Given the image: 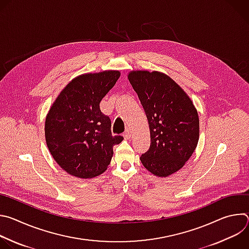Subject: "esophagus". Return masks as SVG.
Masks as SVG:
<instances>
[{"mask_svg":"<svg viewBox=\"0 0 249 249\" xmlns=\"http://www.w3.org/2000/svg\"><path fill=\"white\" fill-rule=\"evenodd\" d=\"M124 138H125V140H129L130 138H131V133H130V131L127 129L126 131H125V133H124Z\"/></svg>","mask_w":249,"mask_h":249,"instance_id":"1","label":"esophagus"}]
</instances>
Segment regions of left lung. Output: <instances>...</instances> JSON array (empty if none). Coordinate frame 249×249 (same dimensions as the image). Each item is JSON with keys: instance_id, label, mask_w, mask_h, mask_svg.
I'll use <instances>...</instances> for the list:
<instances>
[{"instance_id": "1", "label": "left lung", "mask_w": 249, "mask_h": 249, "mask_svg": "<svg viewBox=\"0 0 249 249\" xmlns=\"http://www.w3.org/2000/svg\"><path fill=\"white\" fill-rule=\"evenodd\" d=\"M128 79L150 127L151 145L140 160L153 174L168 176L184 165L197 147V110L184 90L162 73L134 71Z\"/></svg>"}]
</instances>
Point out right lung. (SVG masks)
I'll use <instances>...</instances> for the list:
<instances>
[{"label":"right lung","mask_w":249,"mask_h":249,"mask_svg":"<svg viewBox=\"0 0 249 249\" xmlns=\"http://www.w3.org/2000/svg\"><path fill=\"white\" fill-rule=\"evenodd\" d=\"M119 77L118 71L79 76L51 106L45 120L46 144L68 173L91 178L109 165L113 147L123 136L112 135L111 120L101 112L99 103Z\"/></svg>","instance_id":"add662e5"}]
</instances>
